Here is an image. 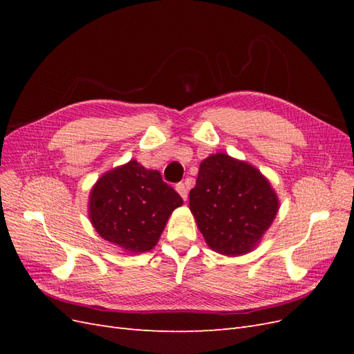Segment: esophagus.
I'll return each mask as SVG.
<instances>
[{"mask_svg":"<svg viewBox=\"0 0 354 354\" xmlns=\"http://www.w3.org/2000/svg\"><path fill=\"white\" fill-rule=\"evenodd\" d=\"M176 190L178 192V195L183 198L185 201H187V196H189V192H187V186L185 183H178L176 186Z\"/></svg>","mask_w":354,"mask_h":354,"instance_id":"34e87169","label":"esophagus"}]
</instances>
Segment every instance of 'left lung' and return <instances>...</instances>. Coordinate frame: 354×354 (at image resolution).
<instances>
[{"label":"left lung","instance_id":"obj_1","mask_svg":"<svg viewBox=\"0 0 354 354\" xmlns=\"http://www.w3.org/2000/svg\"><path fill=\"white\" fill-rule=\"evenodd\" d=\"M189 196L207 245L227 257L257 248L279 211V198L259 168L220 152L202 160Z\"/></svg>","mask_w":354,"mask_h":354}]
</instances>
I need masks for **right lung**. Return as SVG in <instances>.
<instances>
[{
  "label": "right lung",
  "instance_id": "1",
  "mask_svg": "<svg viewBox=\"0 0 354 354\" xmlns=\"http://www.w3.org/2000/svg\"><path fill=\"white\" fill-rule=\"evenodd\" d=\"M183 205L156 169L136 159L102 174L88 196V218L100 236L127 254L153 250L173 211Z\"/></svg>",
  "mask_w": 354,
  "mask_h": 354
}]
</instances>
